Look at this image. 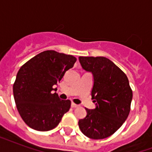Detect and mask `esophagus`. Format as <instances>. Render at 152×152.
<instances>
[{
    "label": "esophagus",
    "mask_w": 152,
    "mask_h": 152,
    "mask_svg": "<svg viewBox=\"0 0 152 152\" xmlns=\"http://www.w3.org/2000/svg\"><path fill=\"white\" fill-rule=\"evenodd\" d=\"M71 106H72V108H76V107H78L79 105H76V104H75L74 102H72Z\"/></svg>",
    "instance_id": "1"
}]
</instances>
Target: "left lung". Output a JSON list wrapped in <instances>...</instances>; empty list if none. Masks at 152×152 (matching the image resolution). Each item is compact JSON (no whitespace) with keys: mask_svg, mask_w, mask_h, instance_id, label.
Here are the masks:
<instances>
[{"mask_svg":"<svg viewBox=\"0 0 152 152\" xmlns=\"http://www.w3.org/2000/svg\"><path fill=\"white\" fill-rule=\"evenodd\" d=\"M83 69L91 72L94 85L91 99L95 110L79 121V127L86 137L100 140L110 137L123 125L129 114L132 91L125 72L104 57H80Z\"/></svg>","mask_w":152,"mask_h":152,"instance_id":"left-lung-1","label":"left lung"}]
</instances>
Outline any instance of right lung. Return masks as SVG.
<instances>
[{
  "label": "right lung",
  "mask_w": 152,
  "mask_h": 152,
  "mask_svg": "<svg viewBox=\"0 0 152 152\" xmlns=\"http://www.w3.org/2000/svg\"><path fill=\"white\" fill-rule=\"evenodd\" d=\"M76 61L72 55L46 50L18 71L13 95L18 112L29 127L42 132L53 129L69 110L71 101L61 100L52 91Z\"/></svg>",
  "instance_id": "add662e5"
}]
</instances>
